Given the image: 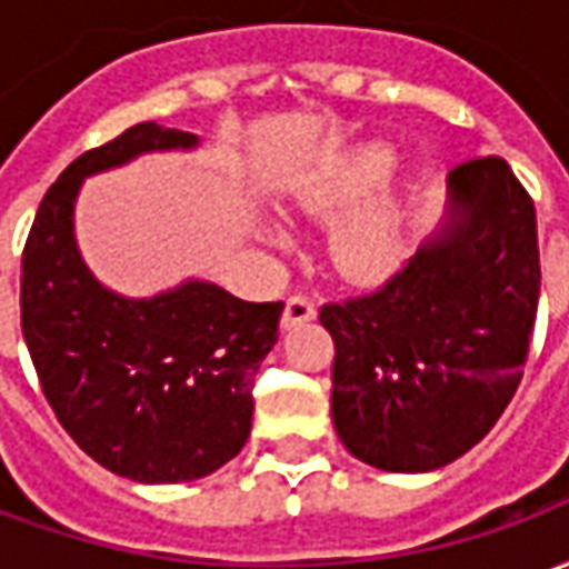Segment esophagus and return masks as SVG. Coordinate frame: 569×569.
Masks as SVG:
<instances>
[{
    "mask_svg": "<svg viewBox=\"0 0 569 569\" xmlns=\"http://www.w3.org/2000/svg\"><path fill=\"white\" fill-rule=\"evenodd\" d=\"M313 317H317V305H313L308 296H289V298H286L283 329H289V326H298V322L313 320Z\"/></svg>",
    "mask_w": 569,
    "mask_h": 569,
    "instance_id": "esophagus-1",
    "label": "esophagus"
}]
</instances>
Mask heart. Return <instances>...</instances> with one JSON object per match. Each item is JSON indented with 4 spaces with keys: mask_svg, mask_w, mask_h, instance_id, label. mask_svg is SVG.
<instances>
[{
    "mask_svg": "<svg viewBox=\"0 0 569 569\" xmlns=\"http://www.w3.org/2000/svg\"><path fill=\"white\" fill-rule=\"evenodd\" d=\"M396 151L387 142H366L347 151L345 158L305 191V207L332 212L369 198L387 176L393 173ZM335 259L357 277L387 271L406 247V212L393 198H375L335 228Z\"/></svg>",
    "mask_w": 569,
    "mask_h": 569,
    "instance_id": "heart-1",
    "label": "heart"
}]
</instances>
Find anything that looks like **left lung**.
Listing matches in <instances>:
<instances>
[{"instance_id": "8db88e82", "label": "left lung", "mask_w": 569, "mask_h": 569, "mask_svg": "<svg viewBox=\"0 0 569 569\" xmlns=\"http://www.w3.org/2000/svg\"><path fill=\"white\" fill-rule=\"evenodd\" d=\"M537 305L527 188L497 154L457 163L439 234L378 289L322 305L338 439L387 472L457 460L512 402Z\"/></svg>"}]
</instances>
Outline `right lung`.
<instances>
[{
    "label": "right lung",
    "instance_id": "add662e5",
    "mask_svg": "<svg viewBox=\"0 0 569 569\" xmlns=\"http://www.w3.org/2000/svg\"><path fill=\"white\" fill-rule=\"evenodd\" d=\"M194 133L142 121L69 163L39 203L20 259V329L48 406L116 476L176 485L247 445L252 383L277 345L283 301H243L188 280L154 298L109 292L81 261L72 207L84 176Z\"/></svg>",
    "mask_w": 569,
    "mask_h": 569
}]
</instances>
